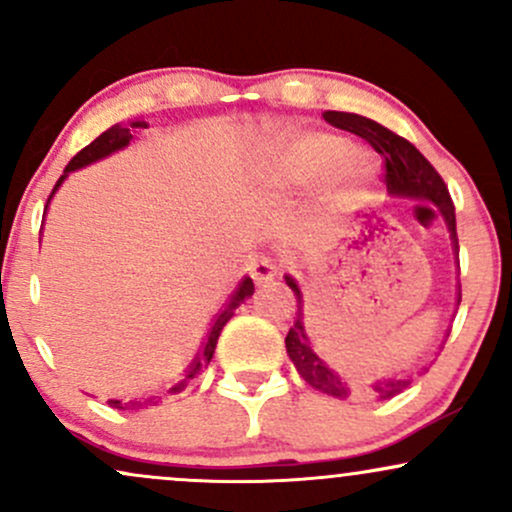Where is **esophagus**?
I'll list each match as a JSON object with an SVG mask.
<instances>
[{
	"label": "esophagus",
	"mask_w": 512,
	"mask_h": 512,
	"mask_svg": "<svg viewBox=\"0 0 512 512\" xmlns=\"http://www.w3.org/2000/svg\"><path fill=\"white\" fill-rule=\"evenodd\" d=\"M250 274L257 284H267V281H272L279 274V267H276V262L269 255H255L250 262Z\"/></svg>",
	"instance_id": "esophagus-1"
}]
</instances>
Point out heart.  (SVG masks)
Returning <instances> with one entry per match:
<instances>
[{"mask_svg":"<svg viewBox=\"0 0 512 512\" xmlns=\"http://www.w3.org/2000/svg\"><path fill=\"white\" fill-rule=\"evenodd\" d=\"M339 166L342 180L349 185L361 187L363 182L373 178V161L361 151H351L349 144L339 137L330 134H313L296 142L281 156L279 166H276V178L286 182H301L317 178V175L327 173V170Z\"/></svg>","mask_w":512,"mask_h":512,"instance_id":"obj_1","label":"heart"}]
</instances>
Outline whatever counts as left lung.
<instances>
[{"label":"left lung","mask_w":512,"mask_h":512,"mask_svg":"<svg viewBox=\"0 0 512 512\" xmlns=\"http://www.w3.org/2000/svg\"><path fill=\"white\" fill-rule=\"evenodd\" d=\"M325 120L334 127L346 129V132L361 137L363 142H368L380 156L385 158V182H387V190H390L392 195L426 199V202H431L433 207L428 209H431L433 214L443 216L457 248L455 204H452L448 187H445V182L438 175V170L426 161L424 154H421L414 144L407 142L404 137H399V134L392 132V129H387L383 125H378L375 120H368V117L356 115V113L327 110ZM286 284L291 286L293 296H296V303H298V315L296 320H293V327L289 330V334H286V351H289L293 366H296L298 373H301L305 383L315 387V390L322 392V395H330L337 399L351 397V385L339 378V373H334V370L315 354L313 346L308 342V337H305L303 322H301V291H298L296 281L286 276ZM411 380L414 378L383 380V383L373 385V392L380 399H390L399 395L402 390H407Z\"/></svg>","instance_id":"8db88e82"}]
</instances>
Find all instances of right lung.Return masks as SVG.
Segmentation results:
<instances>
[{
	"label": "right lung",
	"mask_w": 512,
	"mask_h": 512,
	"mask_svg": "<svg viewBox=\"0 0 512 512\" xmlns=\"http://www.w3.org/2000/svg\"><path fill=\"white\" fill-rule=\"evenodd\" d=\"M132 127H144V122H134ZM129 139H132V132H129L127 127H120V125L110 127L108 132H103L101 137H98V139H93L91 144L84 146V149H81L79 154H76V156L72 158V161H69V166H67V170H64V175H62L60 180H57L55 190H57V187L62 185V180L67 178V173H69V170L84 168V166H88V163L98 161V158H103V156L113 154V151L122 149V146H127V144H129ZM55 190H52V192H55ZM252 291H255V284H252V279H245L243 284H240V289L236 291V296L231 298V303H228L226 308L221 310L219 317H216V322H214V325H211V330H209V334H207V342H204L202 351H199V356L195 358V363H192L190 370H187V375H185V378L180 380L178 385H173V387H170V390H168V395H178V392L185 390L187 383H190V378H195L197 373H202V370L209 366L211 356H214L216 342H219V334H221V330H223V325H226V322L231 320L233 313H236V308H238V305L243 303L245 298H250V296H252ZM146 402L151 404V402H154V397H151V399H146ZM108 404H110V407L125 409V404H122L120 399H108ZM129 404H132V407H142V402H129Z\"/></svg>",
	"instance_id": "obj_1"
}]
</instances>
